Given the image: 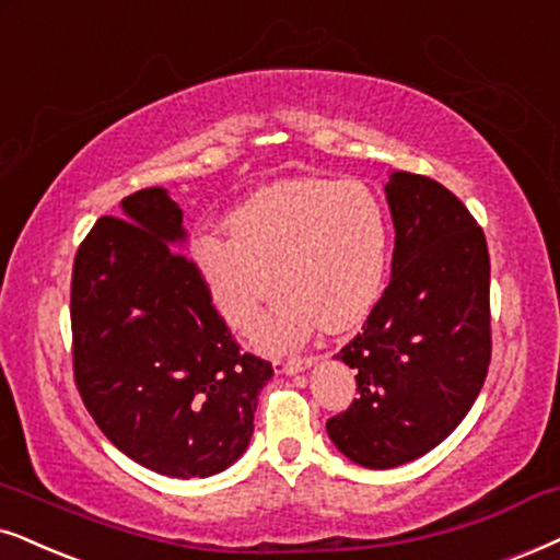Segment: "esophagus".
I'll use <instances>...</instances> for the list:
<instances>
[{
    "label": "esophagus",
    "instance_id": "esophagus-1",
    "mask_svg": "<svg viewBox=\"0 0 560 560\" xmlns=\"http://www.w3.org/2000/svg\"><path fill=\"white\" fill-rule=\"evenodd\" d=\"M315 364L313 357H289V359H276L273 362V370L279 374H296L302 370H310V366Z\"/></svg>",
    "mask_w": 560,
    "mask_h": 560
}]
</instances>
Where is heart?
Segmentation results:
<instances>
[{"mask_svg":"<svg viewBox=\"0 0 560 560\" xmlns=\"http://www.w3.org/2000/svg\"><path fill=\"white\" fill-rule=\"evenodd\" d=\"M232 235L201 232L190 243L198 279L232 328L256 320L260 351H284L317 323L357 328L377 304L387 276L390 230L380 198L359 180H281L230 214ZM275 276H270V271Z\"/></svg>","mask_w":560,"mask_h":560,"instance_id":"b5f03b06","label":"heart"}]
</instances>
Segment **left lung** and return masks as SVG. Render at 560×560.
I'll use <instances>...</instances> for the list:
<instances>
[{
    "instance_id": "1",
    "label": "left lung",
    "mask_w": 560,
    "mask_h": 560,
    "mask_svg": "<svg viewBox=\"0 0 560 560\" xmlns=\"http://www.w3.org/2000/svg\"><path fill=\"white\" fill-rule=\"evenodd\" d=\"M390 284L338 351L359 398L325 423L336 450L372 470L427 455L468 416L491 362L483 230L436 180L393 170Z\"/></svg>"
}]
</instances>
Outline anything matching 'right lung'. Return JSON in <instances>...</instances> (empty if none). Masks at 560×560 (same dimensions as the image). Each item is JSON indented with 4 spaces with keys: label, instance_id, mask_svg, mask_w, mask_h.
<instances>
[{
    "label": "right lung",
    "instance_id": "add662e5",
    "mask_svg": "<svg viewBox=\"0 0 560 560\" xmlns=\"http://www.w3.org/2000/svg\"><path fill=\"white\" fill-rule=\"evenodd\" d=\"M183 209L137 190L103 217L72 271L74 380L116 450L167 478H209L243 457L253 410L273 377L240 353L196 266Z\"/></svg>",
    "mask_w": 560,
    "mask_h": 560
}]
</instances>
